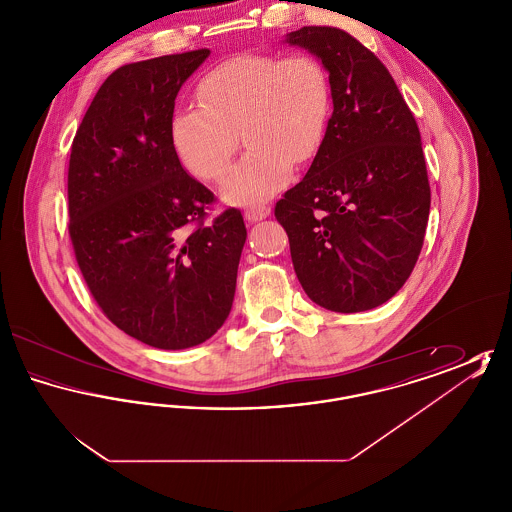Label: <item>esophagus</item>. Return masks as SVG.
<instances>
[{
    "mask_svg": "<svg viewBox=\"0 0 512 512\" xmlns=\"http://www.w3.org/2000/svg\"><path fill=\"white\" fill-rule=\"evenodd\" d=\"M270 215V207L268 205H255L244 211V219L247 222H257V220L267 219Z\"/></svg>",
    "mask_w": 512,
    "mask_h": 512,
    "instance_id": "1",
    "label": "esophagus"
}]
</instances>
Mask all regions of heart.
Returning <instances> with one entry per match:
<instances>
[{
	"mask_svg": "<svg viewBox=\"0 0 512 512\" xmlns=\"http://www.w3.org/2000/svg\"><path fill=\"white\" fill-rule=\"evenodd\" d=\"M197 109L176 111L171 142L184 169L217 180L228 167L238 132L249 147L228 171L220 197L257 205L309 163L324 142L332 111L330 76L313 55H232L197 82Z\"/></svg>",
	"mask_w": 512,
	"mask_h": 512,
	"instance_id": "b5f03b06",
	"label": "heart"
}]
</instances>
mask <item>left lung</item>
Instances as JSON below:
<instances>
[{
	"instance_id": "8db88e82",
	"label": "left lung",
	"mask_w": 512,
	"mask_h": 512,
	"mask_svg": "<svg viewBox=\"0 0 512 512\" xmlns=\"http://www.w3.org/2000/svg\"><path fill=\"white\" fill-rule=\"evenodd\" d=\"M284 42L320 59L334 111L274 215L305 293L334 313L368 311L403 288L422 249L430 184L420 132L390 71L351 34L303 26Z\"/></svg>"
}]
</instances>
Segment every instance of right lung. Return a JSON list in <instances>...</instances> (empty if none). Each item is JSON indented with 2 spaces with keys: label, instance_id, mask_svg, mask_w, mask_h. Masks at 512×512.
Segmentation results:
<instances>
[{
  "label": "right lung",
  "instance_id": "right-lung-1",
  "mask_svg": "<svg viewBox=\"0 0 512 512\" xmlns=\"http://www.w3.org/2000/svg\"><path fill=\"white\" fill-rule=\"evenodd\" d=\"M195 49L111 74L80 122L69 161V234L101 311L157 349L209 340L230 315L247 230L238 209L205 224L213 194L174 153L182 84Z\"/></svg>",
  "mask_w": 512,
  "mask_h": 512
}]
</instances>
